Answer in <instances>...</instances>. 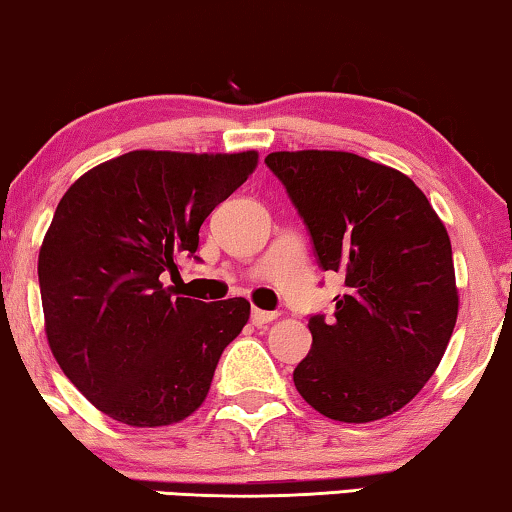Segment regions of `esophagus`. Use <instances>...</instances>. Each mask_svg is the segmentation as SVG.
<instances>
[{"instance_id": "34e87169", "label": "esophagus", "mask_w": 512, "mask_h": 512, "mask_svg": "<svg viewBox=\"0 0 512 512\" xmlns=\"http://www.w3.org/2000/svg\"><path fill=\"white\" fill-rule=\"evenodd\" d=\"M276 315L278 313H273V311H259V308H253V311H250V320H253V325L262 327V325H266V322L276 320Z\"/></svg>"}]
</instances>
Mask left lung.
<instances>
[{"label": "left lung", "instance_id": "left-lung-1", "mask_svg": "<svg viewBox=\"0 0 512 512\" xmlns=\"http://www.w3.org/2000/svg\"><path fill=\"white\" fill-rule=\"evenodd\" d=\"M264 164L304 220L320 269L345 280L334 320L308 318L313 348L294 385L338 422L397 413L434 376L457 322L443 222L408 176L366 157L299 150Z\"/></svg>", "mask_w": 512, "mask_h": 512}]
</instances>
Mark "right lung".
<instances>
[{
    "mask_svg": "<svg viewBox=\"0 0 512 512\" xmlns=\"http://www.w3.org/2000/svg\"><path fill=\"white\" fill-rule=\"evenodd\" d=\"M255 164V150H134L90 169L57 204L39 253L48 343L113 420L164 427L206 399L250 304L178 297L164 280L178 276V259L199 262L201 225Z\"/></svg>",
    "mask_w": 512,
    "mask_h": 512,
    "instance_id": "obj_1",
    "label": "right lung"
}]
</instances>
